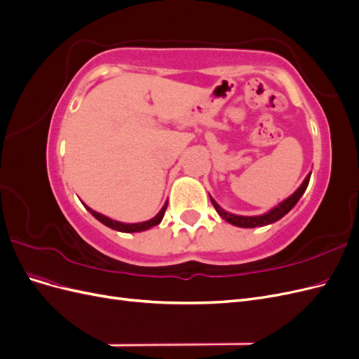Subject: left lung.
<instances>
[{
	"label": "left lung",
	"instance_id": "left-lung-1",
	"mask_svg": "<svg viewBox=\"0 0 359 359\" xmlns=\"http://www.w3.org/2000/svg\"><path fill=\"white\" fill-rule=\"evenodd\" d=\"M310 175L311 173H309L307 178L304 180V182L301 184V187L292 194L290 198H287L285 202H281L278 206H276L274 210H271L269 212L264 214V215H256V217H244V215H235V214H231V212H226L224 210H222L219 205H217V202L210 196L212 205L215 211L219 212L223 219L226 222H229L235 226H240V227H257V226H265V224H269V223H274L277 220H280L281 217L286 215L293 206H295L298 203V201L301 199V196L304 194V191H306L307 186H309V181H310Z\"/></svg>",
	"mask_w": 359,
	"mask_h": 359
}]
</instances>
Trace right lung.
<instances>
[{"mask_svg":"<svg viewBox=\"0 0 359 359\" xmlns=\"http://www.w3.org/2000/svg\"><path fill=\"white\" fill-rule=\"evenodd\" d=\"M85 208L88 210L95 217L97 220L102 222L107 227H111V229H115V231H119V232H140V231H147V229H149V227H153V226H157L161 222L163 215H165V211L168 208V203H165V206H163L161 211L154 217V219H151L148 222H142V223H119V222H115V220L109 219V217H106V215H103L100 212H95L94 210L88 208V206H86V205H85Z\"/></svg>","mask_w":359,"mask_h":359,"instance_id":"add662e5","label":"right lung"}]
</instances>
